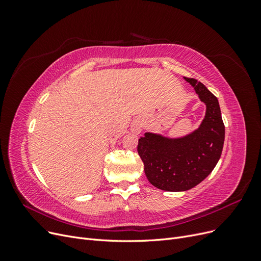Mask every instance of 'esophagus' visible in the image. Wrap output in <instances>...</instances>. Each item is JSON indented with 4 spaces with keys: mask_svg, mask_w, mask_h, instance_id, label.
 Masks as SVG:
<instances>
[{
    "mask_svg": "<svg viewBox=\"0 0 261 261\" xmlns=\"http://www.w3.org/2000/svg\"><path fill=\"white\" fill-rule=\"evenodd\" d=\"M132 129H133V132L134 133H136V134H139L140 133V130H141V127H140V125L139 124H134L133 125V127H132Z\"/></svg>",
    "mask_w": 261,
    "mask_h": 261,
    "instance_id": "obj_1",
    "label": "esophagus"
}]
</instances>
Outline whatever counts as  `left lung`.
Returning a JSON list of instances; mask_svg holds the SVG:
<instances>
[{
  "mask_svg": "<svg viewBox=\"0 0 261 261\" xmlns=\"http://www.w3.org/2000/svg\"><path fill=\"white\" fill-rule=\"evenodd\" d=\"M184 78L207 107L199 128L174 139L146 133L137 146L148 180L168 192L188 191L198 185L215 169L224 144L225 128L217 97L200 82Z\"/></svg>",
  "mask_w": 261,
  "mask_h": 261,
  "instance_id": "left-lung-1",
  "label": "left lung"
}]
</instances>
